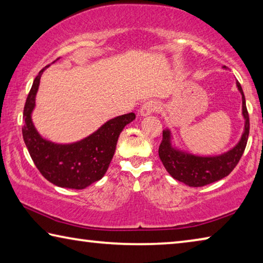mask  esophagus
Here are the masks:
<instances>
[{
  "label": "esophagus",
  "instance_id": "obj_1",
  "mask_svg": "<svg viewBox=\"0 0 263 263\" xmlns=\"http://www.w3.org/2000/svg\"><path fill=\"white\" fill-rule=\"evenodd\" d=\"M158 109H159V103L157 101H147L141 105L139 114L141 116H148L151 114L155 112V111H158Z\"/></svg>",
  "mask_w": 263,
  "mask_h": 263
}]
</instances>
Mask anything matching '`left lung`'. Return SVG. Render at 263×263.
<instances>
[{
    "mask_svg": "<svg viewBox=\"0 0 263 263\" xmlns=\"http://www.w3.org/2000/svg\"><path fill=\"white\" fill-rule=\"evenodd\" d=\"M237 87L242 95V115L245 117V131L241 140L234 148L218 157L201 158L184 154L172 147L171 133L162 132V141L159 146V157L166 171L175 180L190 186H203L213 183L228 176L237 166L246 148L249 135V116L242 88L237 81Z\"/></svg>",
    "mask_w": 263,
    "mask_h": 263,
    "instance_id": "left-lung-1",
    "label": "left lung"
}]
</instances>
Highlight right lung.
<instances>
[{
    "instance_id": "add662e5",
    "label": "right lung",
    "mask_w": 263,
    "mask_h": 263,
    "mask_svg": "<svg viewBox=\"0 0 263 263\" xmlns=\"http://www.w3.org/2000/svg\"><path fill=\"white\" fill-rule=\"evenodd\" d=\"M45 68L35 77L25 102L24 125L22 127L23 139L35 167L47 181L61 188L84 189L104 176L115 154L119 135L126 124L136 118V115L131 112L118 116L75 144L57 145L43 139L31 121V112Z\"/></svg>"
}]
</instances>
